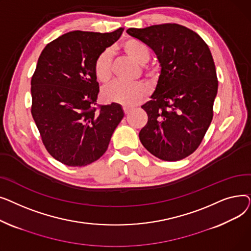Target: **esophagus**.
Masks as SVG:
<instances>
[{"label": "esophagus", "mask_w": 251, "mask_h": 251, "mask_svg": "<svg viewBox=\"0 0 251 251\" xmlns=\"http://www.w3.org/2000/svg\"><path fill=\"white\" fill-rule=\"evenodd\" d=\"M123 111L125 114H129L131 111H132V108L128 107V105H123Z\"/></svg>", "instance_id": "34e87169"}]
</instances>
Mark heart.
Masks as SVG:
<instances>
[{"instance_id": "heart-1", "label": "heart", "mask_w": 251, "mask_h": 251, "mask_svg": "<svg viewBox=\"0 0 251 251\" xmlns=\"http://www.w3.org/2000/svg\"><path fill=\"white\" fill-rule=\"evenodd\" d=\"M122 47L126 55L140 65L148 63L151 58L149 48L136 39H128ZM94 70L97 78L100 82H107L110 80L112 76V52L110 50H103L97 58L94 65ZM148 73L149 75H152V72ZM148 92L149 88L144 83H128L115 80L103 87L102 98L107 101L133 105L146 98Z\"/></svg>"}]
</instances>
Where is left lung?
I'll return each instance as SVG.
<instances>
[{"mask_svg":"<svg viewBox=\"0 0 251 251\" xmlns=\"http://www.w3.org/2000/svg\"><path fill=\"white\" fill-rule=\"evenodd\" d=\"M126 32L150 47L161 66L151 100L141 105L149 120L139 139L159 159L180 161L200 147L213 120L218 79L212 52L199 34L175 23Z\"/></svg>","mask_w":251,"mask_h":251,"instance_id":"1","label":"left lung"}]
</instances>
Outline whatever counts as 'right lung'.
Returning a JSON list of instances; mask_svg holds the SVG:
<instances>
[{"label":"right lung","mask_w":251,"mask_h":251,"mask_svg":"<svg viewBox=\"0 0 251 251\" xmlns=\"http://www.w3.org/2000/svg\"><path fill=\"white\" fill-rule=\"evenodd\" d=\"M124 28L100 33L75 30L50 42L31 78V114L49 153L70 167L94 163L107 151L124 117L117 102L97 104L94 65Z\"/></svg>","instance_id":"obj_1"}]
</instances>
